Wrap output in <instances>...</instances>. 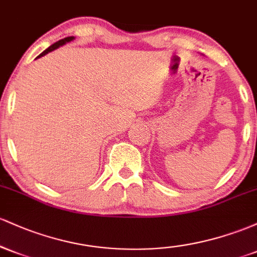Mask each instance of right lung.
I'll use <instances>...</instances> for the list:
<instances>
[{
    "mask_svg": "<svg viewBox=\"0 0 257 257\" xmlns=\"http://www.w3.org/2000/svg\"><path fill=\"white\" fill-rule=\"evenodd\" d=\"M73 36H70V37H65V38H63V40H60V41H58V42H55L54 44H52L51 47H48V48L46 49V51L44 52H42L41 53L40 55H38L37 58H41V57H43V55H46V54H48L49 52H52V51H54V49H57V48H59V47L60 46H63V44H65V43H67V42H71V41L73 40Z\"/></svg>",
    "mask_w": 257,
    "mask_h": 257,
    "instance_id": "add662e5",
    "label": "right lung"
}]
</instances>
